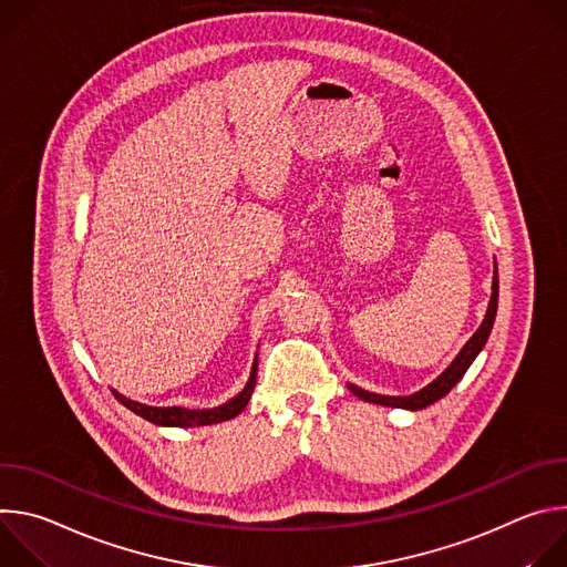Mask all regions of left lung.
<instances>
[{
  "label": "left lung",
  "instance_id": "left-lung-1",
  "mask_svg": "<svg viewBox=\"0 0 567 567\" xmlns=\"http://www.w3.org/2000/svg\"><path fill=\"white\" fill-rule=\"evenodd\" d=\"M496 309H498V274L494 276V293H492V300H489V309H487V316H484L482 326L477 328V332L468 339V343L462 348V352L455 357V361L433 381L429 383L426 388H422L420 392L411 394V396H383V394H372V392H365L357 385H350V390L363 399V401H372V403H379V406H392V409H409V411H420V409H426L431 406V403H435L437 399H442L444 394L451 392V388L464 377V372L468 370V365L473 363V359L477 357V352L484 348V343H487L489 334H492V328H494V320H496Z\"/></svg>",
  "mask_w": 567,
  "mask_h": 567
}]
</instances>
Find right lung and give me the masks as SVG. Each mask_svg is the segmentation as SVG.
I'll use <instances>...</instances> for the list:
<instances>
[{"label":"right lung","instance_id":"add662e5","mask_svg":"<svg viewBox=\"0 0 567 567\" xmlns=\"http://www.w3.org/2000/svg\"><path fill=\"white\" fill-rule=\"evenodd\" d=\"M256 374H258V363H254L251 379H249L247 388L241 390L235 399L226 401L224 406L210 409V411H188V409H179V406H173V409H152V406H143V403H138V401L125 399L116 390H112V392H114V396L123 403L125 409H130L132 413L141 415L143 420H147L152 424H158V426H182V429L208 426V424H219V422L233 420V417H237L241 411L247 409V403L251 399V392L256 388Z\"/></svg>","mask_w":567,"mask_h":567}]
</instances>
